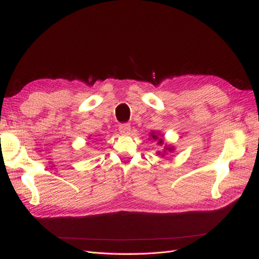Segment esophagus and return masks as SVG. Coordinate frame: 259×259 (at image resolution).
Wrapping results in <instances>:
<instances>
[{"instance_id": "1", "label": "esophagus", "mask_w": 259, "mask_h": 259, "mask_svg": "<svg viewBox=\"0 0 259 259\" xmlns=\"http://www.w3.org/2000/svg\"><path fill=\"white\" fill-rule=\"evenodd\" d=\"M119 131H120L121 134H123V135H128L130 132H131V124H128V123L121 124L119 126Z\"/></svg>"}]
</instances>
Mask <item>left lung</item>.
I'll return each mask as SVG.
<instances>
[{"instance_id": "8db88e82", "label": "left lung", "mask_w": 259, "mask_h": 259, "mask_svg": "<svg viewBox=\"0 0 259 259\" xmlns=\"http://www.w3.org/2000/svg\"><path fill=\"white\" fill-rule=\"evenodd\" d=\"M150 136H151V138L153 139V140H158V145H160V146H163L164 145V140H163V138L162 137H159L158 136V134H155L154 132H152L151 134H150ZM164 151H169V152H173L174 151V148L173 147H169V146H164ZM158 154H162V156H164V153H161V152H158Z\"/></svg>"}]
</instances>
